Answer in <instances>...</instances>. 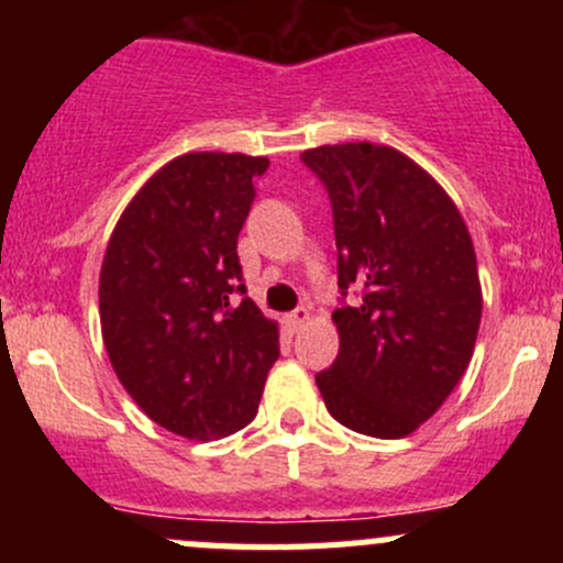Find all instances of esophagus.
Returning a JSON list of instances; mask_svg holds the SVG:
<instances>
[{"label":"esophagus","instance_id":"esophagus-1","mask_svg":"<svg viewBox=\"0 0 563 563\" xmlns=\"http://www.w3.org/2000/svg\"><path fill=\"white\" fill-rule=\"evenodd\" d=\"M308 321H310V310L308 308H297L294 313L286 316V327L291 329V332H299V329H302Z\"/></svg>","mask_w":563,"mask_h":563}]
</instances>
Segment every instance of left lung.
I'll use <instances>...</instances> for the list:
<instances>
[{
	"mask_svg": "<svg viewBox=\"0 0 563 563\" xmlns=\"http://www.w3.org/2000/svg\"><path fill=\"white\" fill-rule=\"evenodd\" d=\"M302 163L332 201L340 291L362 294L332 313L340 351L316 384L340 424L402 439L439 411L474 354V242L444 187L391 146H316Z\"/></svg>",
	"mask_w": 563,
	"mask_h": 563,
	"instance_id": "left-lung-1",
	"label": "left lung"
}]
</instances>
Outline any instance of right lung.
<instances>
[{
  "label": "right lung",
  "instance_id": "obj_1",
  "mask_svg": "<svg viewBox=\"0 0 563 563\" xmlns=\"http://www.w3.org/2000/svg\"><path fill=\"white\" fill-rule=\"evenodd\" d=\"M266 157L190 152L139 192L108 240L100 329L141 411L192 441L236 433L280 356L277 323L242 283L236 240Z\"/></svg>",
  "mask_w": 563,
  "mask_h": 563
}]
</instances>
